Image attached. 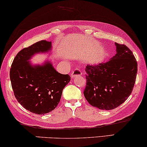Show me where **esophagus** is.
<instances>
[{"label":"esophagus","instance_id":"34e87169","mask_svg":"<svg viewBox=\"0 0 147 147\" xmlns=\"http://www.w3.org/2000/svg\"><path fill=\"white\" fill-rule=\"evenodd\" d=\"M82 72L80 71V69H74L73 71L71 72V78H75L76 76H82Z\"/></svg>","mask_w":147,"mask_h":147}]
</instances>
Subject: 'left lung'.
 Returning a JSON list of instances; mask_svg holds the SVG:
<instances>
[{
  "instance_id": "1",
  "label": "left lung",
  "mask_w": 147,
  "mask_h": 147,
  "mask_svg": "<svg viewBox=\"0 0 147 147\" xmlns=\"http://www.w3.org/2000/svg\"><path fill=\"white\" fill-rule=\"evenodd\" d=\"M117 53L109 61L86 68V86L84 94L92 106L112 110L131 94L136 82L137 61L124 44L116 43Z\"/></svg>"
}]
</instances>
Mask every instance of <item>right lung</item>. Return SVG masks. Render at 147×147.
I'll return each mask as SVG.
<instances>
[{"mask_svg":"<svg viewBox=\"0 0 147 147\" xmlns=\"http://www.w3.org/2000/svg\"><path fill=\"white\" fill-rule=\"evenodd\" d=\"M51 42L41 40L17 54L10 69L14 95L26 110L36 114H45L55 109L62 92L70 81L68 74L58 73L50 63L33 67L28 59L37 52H47Z\"/></svg>","mask_w":147,"mask_h":147,"instance_id":"obj_1","label":"right lung"}]
</instances>
